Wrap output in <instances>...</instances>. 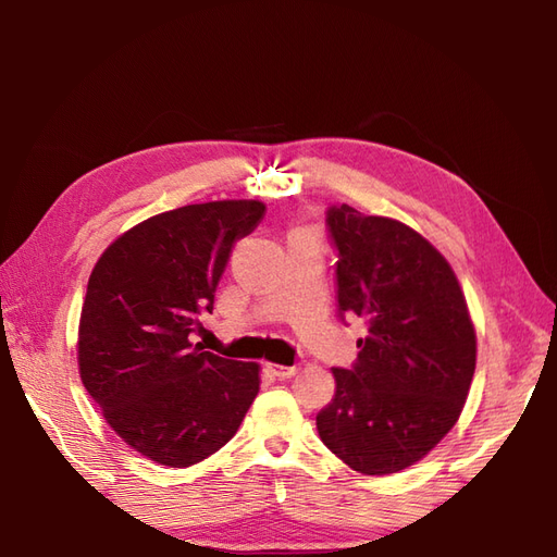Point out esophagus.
I'll use <instances>...</instances> for the list:
<instances>
[{
	"label": "esophagus",
	"mask_w": 557,
	"mask_h": 557,
	"mask_svg": "<svg viewBox=\"0 0 557 557\" xmlns=\"http://www.w3.org/2000/svg\"><path fill=\"white\" fill-rule=\"evenodd\" d=\"M264 369H267V372L269 374H272V376H276V379H293L295 374H297V367L293 364V367H283V364H274V362H267L264 364Z\"/></svg>",
	"instance_id": "34e87169"
}]
</instances>
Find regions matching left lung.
<instances>
[{
	"label": "left lung",
	"mask_w": 557,
	"mask_h": 557,
	"mask_svg": "<svg viewBox=\"0 0 557 557\" xmlns=\"http://www.w3.org/2000/svg\"><path fill=\"white\" fill-rule=\"evenodd\" d=\"M336 309L367 336L334 399L315 416L323 444L350 469L385 476L423 460L458 423L476 369V332L450 264L393 218L327 209Z\"/></svg>",
	"instance_id": "obj_1"
}]
</instances>
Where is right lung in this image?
I'll list each match as a JSON object with an SVG mask.
<instances>
[{"label":"right lung","instance_id":"obj_1","mask_svg":"<svg viewBox=\"0 0 557 557\" xmlns=\"http://www.w3.org/2000/svg\"><path fill=\"white\" fill-rule=\"evenodd\" d=\"M258 199L158 213L97 260L78 323V372L121 440L164 467H190L237 434L260 364L190 344L230 252L258 227Z\"/></svg>","mask_w":557,"mask_h":557}]
</instances>
